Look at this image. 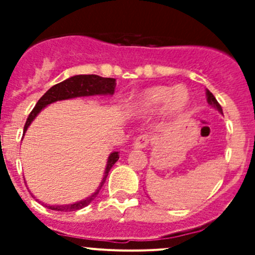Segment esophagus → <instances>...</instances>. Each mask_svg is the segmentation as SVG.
I'll use <instances>...</instances> for the list:
<instances>
[{
  "label": "esophagus",
  "mask_w": 255,
  "mask_h": 255,
  "mask_svg": "<svg viewBox=\"0 0 255 255\" xmlns=\"http://www.w3.org/2000/svg\"><path fill=\"white\" fill-rule=\"evenodd\" d=\"M149 141H150L149 134H141L134 140V147L138 148V149H143V148H145L148 144H149Z\"/></svg>",
  "instance_id": "34e87169"
}]
</instances>
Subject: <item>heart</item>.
Listing matches in <instances>:
<instances>
[{"label":"heart","instance_id":"1","mask_svg":"<svg viewBox=\"0 0 255 255\" xmlns=\"http://www.w3.org/2000/svg\"><path fill=\"white\" fill-rule=\"evenodd\" d=\"M189 103V92L185 87H168V85H154L139 94L132 106L139 114H152L158 111L164 105V108L171 114L182 111Z\"/></svg>","mask_w":255,"mask_h":255}]
</instances>
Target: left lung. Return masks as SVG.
I'll return each instance as SVG.
<instances>
[{"instance_id":"8db88e82","label":"left lung","mask_w":255,"mask_h":255,"mask_svg":"<svg viewBox=\"0 0 255 255\" xmlns=\"http://www.w3.org/2000/svg\"><path fill=\"white\" fill-rule=\"evenodd\" d=\"M207 101H208L209 105H212L215 108H217L218 111L222 112V107H221V105L217 102V100L215 98V96H213V94H212L209 91H207Z\"/></svg>"}]
</instances>
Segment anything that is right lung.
I'll return each mask as SVG.
<instances>
[{
    "label": "right lung",
    "mask_w": 255,
    "mask_h": 255,
    "mask_svg": "<svg viewBox=\"0 0 255 255\" xmlns=\"http://www.w3.org/2000/svg\"><path fill=\"white\" fill-rule=\"evenodd\" d=\"M115 85H116V80L114 78H102L98 75H75L73 78H69L64 82L58 83V84L53 85L49 88L48 91L40 97V100L38 101L35 107L31 110L29 114L28 119H26L25 126H24V132L26 131L28 126L30 125L31 121L34 120L35 116L40 112V110L46 107L49 103H53L56 101L61 100H69V98H75V97H82V96H94V94H114L115 92ZM119 159V152H114L110 154L107 161V167L105 171V177H103L102 182H101L98 190L91 195L87 199L79 202V203L74 204H67V206H48L49 209L52 211H60V212H71V211H78L88 204L91 203L92 200L98 195L100 190L102 189L103 184H105L106 179L108 176V172L111 170V167Z\"/></svg>",
    "instance_id": "right-lung-1"
}]
</instances>
